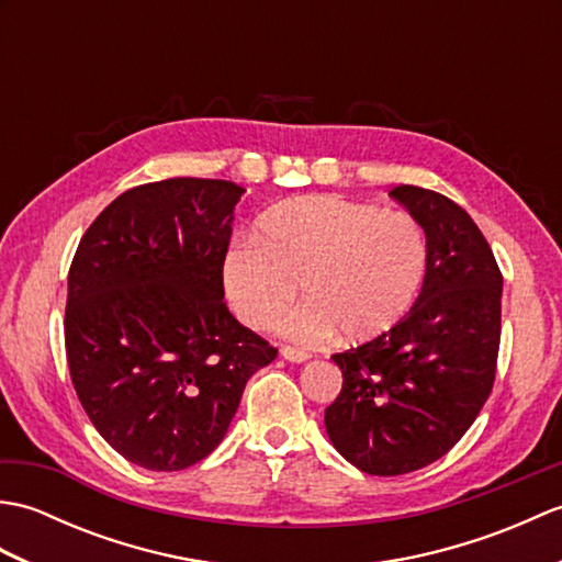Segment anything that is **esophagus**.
<instances>
[{
    "label": "esophagus",
    "mask_w": 562,
    "mask_h": 562,
    "mask_svg": "<svg viewBox=\"0 0 562 562\" xmlns=\"http://www.w3.org/2000/svg\"><path fill=\"white\" fill-rule=\"evenodd\" d=\"M280 355H282L284 360H288V362H296V364H302V362H306V360H312V355H308L306 350L292 348V345H284V348L280 350Z\"/></svg>",
    "instance_id": "34e87169"
}]
</instances>
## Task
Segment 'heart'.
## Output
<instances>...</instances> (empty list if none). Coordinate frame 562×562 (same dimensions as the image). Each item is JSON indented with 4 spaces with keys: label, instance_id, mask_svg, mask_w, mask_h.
<instances>
[{
    "label": "heart",
    "instance_id": "obj_1",
    "mask_svg": "<svg viewBox=\"0 0 562 562\" xmlns=\"http://www.w3.org/2000/svg\"><path fill=\"white\" fill-rule=\"evenodd\" d=\"M427 274V238L408 212H379L336 195H302L270 207L256 241L238 238L222 260V284L234 314L268 328L296 296L306 304L284 330L345 342L384 336L408 316Z\"/></svg>",
    "mask_w": 562,
    "mask_h": 562
}]
</instances>
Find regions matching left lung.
I'll use <instances>...</instances> for the list:
<instances>
[{
  "mask_svg": "<svg viewBox=\"0 0 562 562\" xmlns=\"http://www.w3.org/2000/svg\"><path fill=\"white\" fill-rule=\"evenodd\" d=\"M391 198L425 232V284L401 324L330 357L342 389L326 408L333 447L372 475L425 469L465 435L493 391L503 316V272L469 212L417 186Z\"/></svg>",
  "mask_w": 562,
  "mask_h": 562,
  "instance_id": "left-lung-1",
  "label": "left lung"
}]
</instances>
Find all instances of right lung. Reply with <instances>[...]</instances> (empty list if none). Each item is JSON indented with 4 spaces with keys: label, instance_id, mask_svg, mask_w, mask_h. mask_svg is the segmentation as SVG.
Masks as SVG:
<instances>
[{
    "label": "right lung",
    "instance_id": "add662e5",
    "mask_svg": "<svg viewBox=\"0 0 562 562\" xmlns=\"http://www.w3.org/2000/svg\"><path fill=\"white\" fill-rule=\"evenodd\" d=\"M246 190L166 178L125 190L71 260V384L109 445L149 471H183L224 439L246 381L278 350L224 304L222 260Z\"/></svg>",
    "mask_w": 562,
    "mask_h": 562
}]
</instances>
